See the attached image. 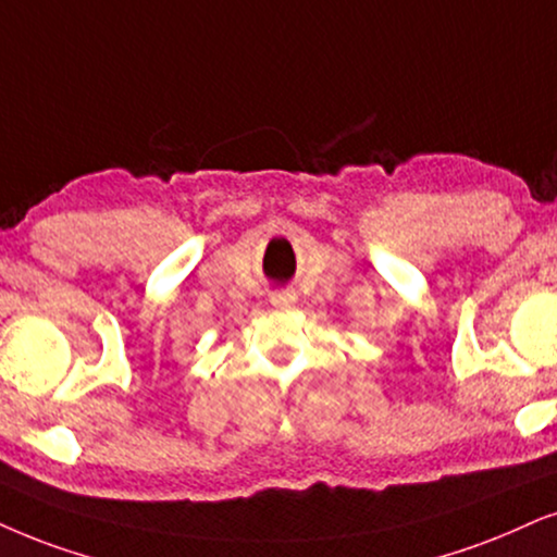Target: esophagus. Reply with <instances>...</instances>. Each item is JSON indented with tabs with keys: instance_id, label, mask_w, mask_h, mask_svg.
<instances>
[{
	"instance_id": "esophagus-1",
	"label": "esophagus",
	"mask_w": 557,
	"mask_h": 557,
	"mask_svg": "<svg viewBox=\"0 0 557 557\" xmlns=\"http://www.w3.org/2000/svg\"><path fill=\"white\" fill-rule=\"evenodd\" d=\"M295 298H298V295H295V290H274L270 302H272L274 308H277V311H287V308H290L293 302H295Z\"/></svg>"
}]
</instances>
